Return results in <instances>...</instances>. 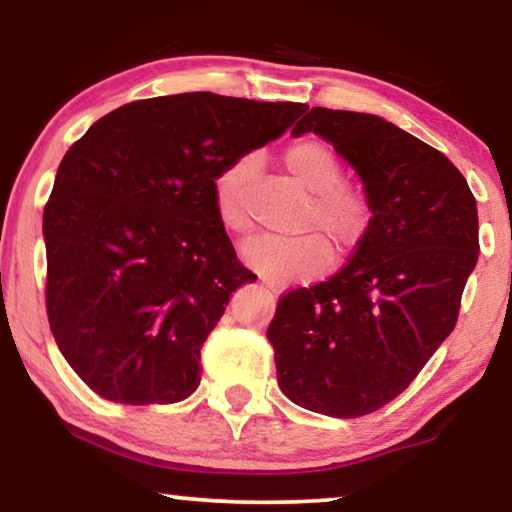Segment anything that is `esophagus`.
I'll list each match as a JSON object with an SVG mask.
<instances>
[{
	"label": "esophagus",
	"mask_w": 512,
	"mask_h": 512,
	"mask_svg": "<svg viewBox=\"0 0 512 512\" xmlns=\"http://www.w3.org/2000/svg\"><path fill=\"white\" fill-rule=\"evenodd\" d=\"M263 284H265V289L275 293V296H277V293H282V286L275 284V282H270V279H263Z\"/></svg>",
	"instance_id": "1"
}]
</instances>
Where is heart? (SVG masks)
<instances>
[{"label": "heart", "instance_id": "b5f03b06", "mask_svg": "<svg viewBox=\"0 0 512 512\" xmlns=\"http://www.w3.org/2000/svg\"><path fill=\"white\" fill-rule=\"evenodd\" d=\"M284 165L305 191L314 193L300 216L305 235H258L244 244V261L270 282H296L324 275L333 265V243L340 258H349L366 244L375 207L366 188L347 184L345 165L333 146L321 139H300L286 146ZM256 167L254 153L235 158L214 177L212 202L216 219L230 235L251 230L247 186Z\"/></svg>", "mask_w": 512, "mask_h": 512}]
</instances>
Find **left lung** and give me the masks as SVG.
<instances>
[{
	"label": "left lung",
	"instance_id": "1",
	"mask_svg": "<svg viewBox=\"0 0 512 512\" xmlns=\"http://www.w3.org/2000/svg\"><path fill=\"white\" fill-rule=\"evenodd\" d=\"M303 132L356 167L375 219L338 275L279 298L268 340L293 403L354 419L408 389L452 333L478 263V207L445 153L384 118L312 107Z\"/></svg>",
	"mask_w": 512,
	"mask_h": 512
}]
</instances>
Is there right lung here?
I'll list each match as a JSON object with an SVG mask.
<instances>
[{
    "mask_svg": "<svg viewBox=\"0 0 512 512\" xmlns=\"http://www.w3.org/2000/svg\"><path fill=\"white\" fill-rule=\"evenodd\" d=\"M298 102L184 93L123 104L69 146L44 207L53 338L95 394L184 401L200 349L256 275L216 219L214 177L291 128Z\"/></svg>",
    "mask_w": 512,
    "mask_h": 512,
    "instance_id": "obj_1",
    "label": "right lung"
}]
</instances>
